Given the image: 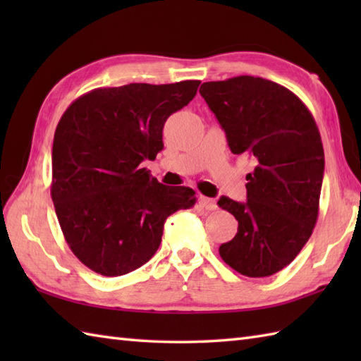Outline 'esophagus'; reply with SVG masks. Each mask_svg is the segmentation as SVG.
I'll list each match as a JSON object with an SVG mask.
<instances>
[{
    "label": "esophagus",
    "mask_w": 361,
    "mask_h": 361,
    "mask_svg": "<svg viewBox=\"0 0 361 361\" xmlns=\"http://www.w3.org/2000/svg\"><path fill=\"white\" fill-rule=\"evenodd\" d=\"M198 203H200L202 208H204L206 211H214L217 208L216 200H212V198H208V197H203V195L198 198Z\"/></svg>",
    "instance_id": "esophagus-1"
}]
</instances>
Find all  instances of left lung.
I'll list each match as a JSON object with an SVG mask.
<instances>
[{
	"label": "left lung",
	"mask_w": 361,
	"mask_h": 361,
	"mask_svg": "<svg viewBox=\"0 0 361 361\" xmlns=\"http://www.w3.org/2000/svg\"><path fill=\"white\" fill-rule=\"evenodd\" d=\"M200 94L234 155L256 163L247 175V202L219 200L239 221L219 252L243 276H271L299 255L317 224L324 175L317 122L296 94L262 78L204 82Z\"/></svg>",
	"instance_id": "obj_1"
}]
</instances>
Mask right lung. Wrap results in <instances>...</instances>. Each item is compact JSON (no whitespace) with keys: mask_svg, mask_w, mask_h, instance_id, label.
Returning <instances> with one entry per match:
<instances>
[{"mask_svg":"<svg viewBox=\"0 0 361 361\" xmlns=\"http://www.w3.org/2000/svg\"><path fill=\"white\" fill-rule=\"evenodd\" d=\"M198 85L96 88L60 118L51 197L66 243L90 270L114 278L140 268L157 252L166 219L195 204L192 189L161 185L141 163L163 150L164 122Z\"/></svg>","mask_w":361,"mask_h":361,"instance_id":"1","label":"right lung"}]
</instances>
